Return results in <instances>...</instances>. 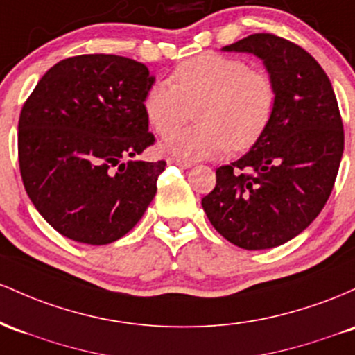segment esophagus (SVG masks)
Here are the masks:
<instances>
[{"label":"esophagus","instance_id":"obj_1","mask_svg":"<svg viewBox=\"0 0 355 355\" xmlns=\"http://www.w3.org/2000/svg\"><path fill=\"white\" fill-rule=\"evenodd\" d=\"M167 164H171V166H179V167H189V166H191L189 162L179 161V159H174V157L167 159Z\"/></svg>","mask_w":355,"mask_h":355}]
</instances>
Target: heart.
I'll use <instances>...</instances> for the list:
<instances>
[{
  "label": "heart",
  "mask_w": 355,
  "mask_h": 355,
  "mask_svg": "<svg viewBox=\"0 0 355 355\" xmlns=\"http://www.w3.org/2000/svg\"><path fill=\"white\" fill-rule=\"evenodd\" d=\"M142 107L159 135L172 134L196 110L200 124L171 135L164 149L199 161L257 144L277 109V83L245 58L206 51L179 63L171 82L150 85Z\"/></svg>",
  "instance_id": "1"
}]
</instances>
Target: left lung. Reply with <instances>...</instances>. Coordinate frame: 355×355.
<instances>
[{
	"mask_svg": "<svg viewBox=\"0 0 355 355\" xmlns=\"http://www.w3.org/2000/svg\"><path fill=\"white\" fill-rule=\"evenodd\" d=\"M265 62L277 83V109L263 137L216 169L201 205L214 230L245 250L284 245L318 216L344 153V125L327 73L310 53L273 33L225 46Z\"/></svg>",
	"mask_w": 355,
	"mask_h": 355,
	"instance_id": "obj_1",
	"label": "left lung"
}]
</instances>
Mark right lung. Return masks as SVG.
Returning a JSON list of instances; mask_svg holds the SVG:
<instances>
[{"label":"right lung","instance_id":"obj_1","mask_svg":"<svg viewBox=\"0 0 355 355\" xmlns=\"http://www.w3.org/2000/svg\"><path fill=\"white\" fill-rule=\"evenodd\" d=\"M149 69L119 55H77L40 78L18 121L23 184L63 236L109 245L137 225L166 161L122 159L156 142L144 114Z\"/></svg>","mask_w":355,"mask_h":355}]
</instances>
